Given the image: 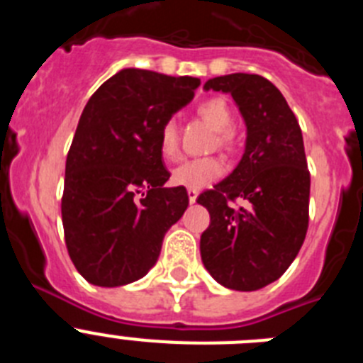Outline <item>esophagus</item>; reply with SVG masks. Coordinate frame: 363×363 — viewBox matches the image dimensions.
<instances>
[{"instance_id": "obj_1", "label": "esophagus", "mask_w": 363, "mask_h": 363, "mask_svg": "<svg viewBox=\"0 0 363 363\" xmlns=\"http://www.w3.org/2000/svg\"><path fill=\"white\" fill-rule=\"evenodd\" d=\"M187 194H189V201H191V203H194V201H196V198H198L196 189H189Z\"/></svg>"}]
</instances>
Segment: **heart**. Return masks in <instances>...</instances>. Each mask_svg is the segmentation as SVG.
<instances>
[{
  "label": "heart",
  "instance_id": "b5f03b06",
  "mask_svg": "<svg viewBox=\"0 0 363 363\" xmlns=\"http://www.w3.org/2000/svg\"><path fill=\"white\" fill-rule=\"evenodd\" d=\"M198 114L203 118L214 130L220 133L218 140L225 149L233 145V111L229 104L221 98H211L198 107ZM160 150L165 158H174L178 154V127L172 120L167 121L160 133ZM223 174V163L218 158L185 160L172 171V184L187 189H203L205 185L216 182Z\"/></svg>",
  "mask_w": 363,
  "mask_h": 363
}]
</instances>
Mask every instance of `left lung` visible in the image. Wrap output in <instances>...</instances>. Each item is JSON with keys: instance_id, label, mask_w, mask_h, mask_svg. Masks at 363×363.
Here are the masks:
<instances>
[{"instance_id": "8db88e82", "label": "left lung", "mask_w": 363, "mask_h": 363, "mask_svg": "<svg viewBox=\"0 0 363 363\" xmlns=\"http://www.w3.org/2000/svg\"><path fill=\"white\" fill-rule=\"evenodd\" d=\"M203 89L233 96L247 138L236 169L198 196L211 214L201 262L227 289L258 291L289 269L306 240L311 176L303 138L281 92L258 74L218 76ZM236 197L245 208L230 205Z\"/></svg>"}]
</instances>
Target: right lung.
I'll return each instance as SVG.
<instances>
[{"label": "right lung", "instance_id": "add662e5", "mask_svg": "<svg viewBox=\"0 0 363 363\" xmlns=\"http://www.w3.org/2000/svg\"><path fill=\"white\" fill-rule=\"evenodd\" d=\"M198 86L191 76L123 69L86 101L67 154L62 218L67 251L89 284L145 277L184 216L187 191L165 187L160 133Z\"/></svg>", "mask_w": 363, "mask_h": 363}]
</instances>
